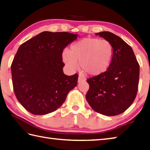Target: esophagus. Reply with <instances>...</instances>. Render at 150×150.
Wrapping results in <instances>:
<instances>
[{"label": "esophagus", "mask_w": 150, "mask_h": 150, "mask_svg": "<svg viewBox=\"0 0 150 150\" xmlns=\"http://www.w3.org/2000/svg\"><path fill=\"white\" fill-rule=\"evenodd\" d=\"M83 81H84V79H83V78H82L81 76H79L78 78V83H81Z\"/></svg>", "instance_id": "esophagus-1"}]
</instances>
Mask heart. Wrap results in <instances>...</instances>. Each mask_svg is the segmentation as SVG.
<instances>
[{
  "instance_id": "b5f03b06",
  "label": "heart",
  "mask_w": 150,
  "mask_h": 150,
  "mask_svg": "<svg viewBox=\"0 0 150 150\" xmlns=\"http://www.w3.org/2000/svg\"><path fill=\"white\" fill-rule=\"evenodd\" d=\"M112 45L106 40L86 38L73 44L69 52L62 53V61L75 71L80 67L89 75L98 76L109 69L112 60Z\"/></svg>"
}]
</instances>
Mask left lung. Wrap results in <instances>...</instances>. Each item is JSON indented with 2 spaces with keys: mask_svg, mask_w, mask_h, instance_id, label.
Segmentation results:
<instances>
[{
  "mask_svg": "<svg viewBox=\"0 0 150 150\" xmlns=\"http://www.w3.org/2000/svg\"><path fill=\"white\" fill-rule=\"evenodd\" d=\"M109 41L113 54L109 69L103 74L87 80L89 89L86 100L96 112L116 116L125 112L136 96L139 65L132 47L109 31L96 34Z\"/></svg>",
  "mask_w": 150,
  "mask_h": 150,
  "instance_id": "left-lung-1",
  "label": "left lung"
}]
</instances>
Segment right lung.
I'll list each match as a JSON object with an SVG mask.
<instances>
[{"mask_svg": "<svg viewBox=\"0 0 150 150\" xmlns=\"http://www.w3.org/2000/svg\"><path fill=\"white\" fill-rule=\"evenodd\" d=\"M78 36L44 31L18 48L11 68L13 89L18 102L31 114L54 112L77 84V74H64L62 54Z\"/></svg>", "mask_w": 150, "mask_h": 150, "instance_id": "1", "label": "right lung"}]
</instances>
